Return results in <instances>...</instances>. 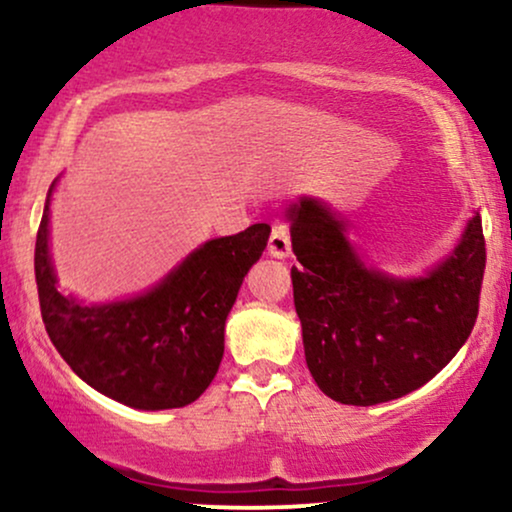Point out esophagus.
I'll return each mask as SVG.
<instances>
[{
	"mask_svg": "<svg viewBox=\"0 0 512 512\" xmlns=\"http://www.w3.org/2000/svg\"><path fill=\"white\" fill-rule=\"evenodd\" d=\"M269 255L289 257L291 255V233L284 223H274L269 233Z\"/></svg>",
	"mask_w": 512,
	"mask_h": 512,
	"instance_id": "34e87169",
	"label": "esophagus"
}]
</instances>
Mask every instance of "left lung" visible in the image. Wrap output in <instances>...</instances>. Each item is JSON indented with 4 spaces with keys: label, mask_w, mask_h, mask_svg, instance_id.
Masks as SVG:
<instances>
[{
    "label": "left lung",
    "mask_w": 512,
    "mask_h": 512,
    "mask_svg": "<svg viewBox=\"0 0 512 512\" xmlns=\"http://www.w3.org/2000/svg\"><path fill=\"white\" fill-rule=\"evenodd\" d=\"M293 303L305 361L334 402L370 407L416 390L450 363L479 315L486 240L481 216L455 252L424 279L368 269L344 238L342 221L315 199L289 209Z\"/></svg>",
    "instance_id": "1"
}]
</instances>
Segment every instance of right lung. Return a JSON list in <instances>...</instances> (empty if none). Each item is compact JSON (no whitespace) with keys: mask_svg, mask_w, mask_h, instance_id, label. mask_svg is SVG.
<instances>
[{"mask_svg":"<svg viewBox=\"0 0 512 512\" xmlns=\"http://www.w3.org/2000/svg\"><path fill=\"white\" fill-rule=\"evenodd\" d=\"M45 204L35 238V284L50 342L84 383L134 409L195 402L223 358V327L248 269L267 248V223L192 252L134 301L79 305L62 296L48 255Z\"/></svg>","mask_w":512,"mask_h":512,"instance_id":"add662e5","label":"right lung"}]
</instances>
